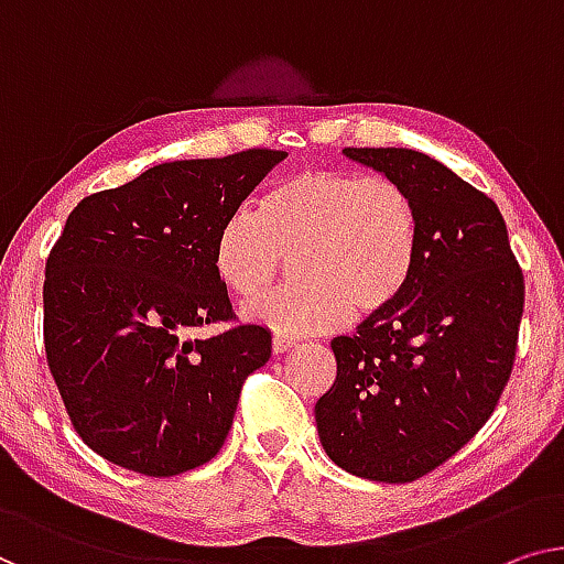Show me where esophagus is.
I'll list each match as a JSON object with an SVG mask.
<instances>
[{"label": "esophagus", "instance_id": "1", "mask_svg": "<svg viewBox=\"0 0 564 564\" xmlns=\"http://www.w3.org/2000/svg\"><path fill=\"white\" fill-rule=\"evenodd\" d=\"M293 347H296V341L289 339V336H273V355H283Z\"/></svg>", "mask_w": 564, "mask_h": 564}]
</instances>
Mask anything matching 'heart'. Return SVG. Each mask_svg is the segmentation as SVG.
<instances>
[{
    "label": "heart",
    "instance_id": "heart-1",
    "mask_svg": "<svg viewBox=\"0 0 564 564\" xmlns=\"http://www.w3.org/2000/svg\"><path fill=\"white\" fill-rule=\"evenodd\" d=\"M417 209L400 184L351 172H301L220 225L213 263L232 296L250 301L291 258L293 289L242 308L283 336L341 329L380 314L405 291L417 260Z\"/></svg>",
    "mask_w": 564,
    "mask_h": 564
}]
</instances>
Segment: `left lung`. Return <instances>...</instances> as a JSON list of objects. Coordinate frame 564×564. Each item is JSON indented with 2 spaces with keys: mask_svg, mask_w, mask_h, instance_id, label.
Wrapping results in <instances>:
<instances>
[{
  "mask_svg": "<svg viewBox=\"0 0 564 564\" xmlns=\"http://www.w3.org/2000/svg\"><path fill=\"white\" fill-rule=\"evenodd\" d=\"M417 209V260L398 301L336 336V380L314 408L336 466L408 484L481 431L517 355L524 275L499 207L415 149H344Z\"/></svg>",
  "mask_w": 564,
  "mask_h": 564,
  "instance_id": "1",
  "label": "left lung"
}]
</instances>
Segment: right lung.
Masks as SVG:
<instances>
[{"label": "right lung", "instance_id": "1", "mask_svg": "<svg viewBox=\"0 0 564 564\" xmlns=\"http://www.w3.org/2000/svg\"><path fill=\"white\" fill-rule=\"evenodd\" d=\"M289 156L250 149L156 164L78 202L45 265V355L70 423L111 464L176 476L228 438L242 382L271 332L228 322L213 263L220 225Z\"/></svg>", "mask_w": 564, "mask_h": 564}]
</instances>
